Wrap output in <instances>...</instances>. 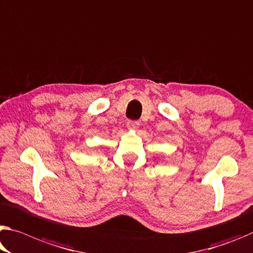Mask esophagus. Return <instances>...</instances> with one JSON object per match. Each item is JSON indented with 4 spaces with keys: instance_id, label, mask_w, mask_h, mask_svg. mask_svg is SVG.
<instances>
[{
    "instance_id": "1",
    "label": "esophagus",
    "mask_w": 253,
    "mask_h": 253,
    "mask_svg": "<svg viewBox=\"0 0 253 253\" xmlns=\"http://www.w3.org/2000/svg\"><path fill=\"white\" fill-rule=\"evenodd\" d=\"M138 127H139V123L135 122V120H129V122L127 123L128 129H137Z\"/></svg>"
}]
</instances>
